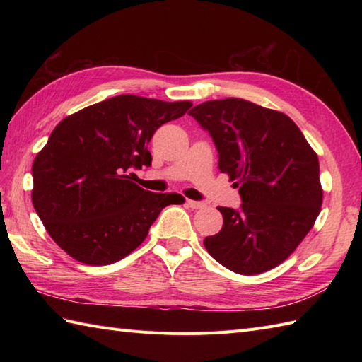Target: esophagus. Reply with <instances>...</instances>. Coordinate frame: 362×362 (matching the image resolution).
Returning a JSON list of instances; mask_svg holds the SVG:
<instances>
[{
    "label": "esophagus",
    "mask_w": 362,
    "mask_h": 362,
    "mask_svg": "<svg viewBox=\"0 0 362 362\" xmlns=\"http://www.w3.org/2000/svg\"><path fill=\"white\" fill-rule=\"evenodd\" d=\"M187 204L191 206V209H202L205 205L204 202H199V201H191V199H187Z\"/></svg>",
    "instance_id": "1"
}]
</instances>
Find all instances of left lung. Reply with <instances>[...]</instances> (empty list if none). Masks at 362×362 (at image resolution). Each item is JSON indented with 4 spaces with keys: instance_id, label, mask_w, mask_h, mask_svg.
Listing matches in <instances>:
<instances>
[{
    "instance_id": "1",
    "label": "left lung",
    "mask_w": 362,
    "mask_h": 362,
    "mask_svg": "<svg viewBox=\"0 0 362 362\" xmlns=\"http://www.w3.org/2000/svg\"><path fill=\"white\" fill-rule=\"evenodd\" d=\"M216 144L221 173L240 188L241 209L218 206L224 226L205 249L224 267L257 275L283 263L316 222L324 191L319 158L288 115L240 98L188 112Z\"/></svg>"
}]
</instances>
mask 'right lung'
Returning a JSON list of instances; mask_svg holds the SVG:
<instances>
[{
  "instance_id": "1",
  "label": "right lung",
  "mask_w": 362,
  "mask_h": 362,
  "mask_svg": "<svg viewBox=\"0 0 362 362\" xmlns=\"http://www.w3.org/2000/svg\"><path fill=\"white\" fill-rule=\"evenodd\" d=\"M189 101L119 95L66 117L33 163V204L46 232L68 255L90 266L117 263L140 245L177 193H151L132 182L149 166L148 144Z\"/></svg>"
}]
</instances>
